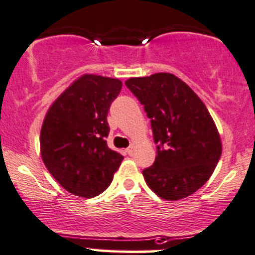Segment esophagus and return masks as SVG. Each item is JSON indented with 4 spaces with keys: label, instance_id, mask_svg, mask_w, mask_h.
Returning a JSON list of instances; mask_svg holds the SVG:
<instances>
[{
    "label": "esophagus",
    "instance_id": "34e87169",
    "mask_svg": "<svg viewBox=\"0 0 255 255\" xmlns=\"http://www.w3.org/2000/svg\"><path fill=\"white\" fill-rule=\"evenodd\" d=\"M133 150H135V145H130V146H128V147L127 148V153H128V155H132Z\"/></svg>",
    "mask_w": 255,
    "mask_h": 255
}]
</instances>
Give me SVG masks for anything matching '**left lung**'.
Here are the masks:
<instances>
[{
	"label": "left lung",
	"instance_id": "1",
	"mask_svg": "<svg viewBox=\"0 0 255 255\" xmlns=\"http://www.w3.org/2000/svg\"><path fill=\"white\" fill-rule=\"evenodd\" d=\"M143 105L157 143L152 166L142 171L148 187L167 201L188 197L212 176L222 142L210 112L185 82L170 73L125 82Z\"/></svg>",
	"mask_w": 255,
	"mask_h": 255
}]
</instances>
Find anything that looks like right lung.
<instances>
[{
    "label": "right lung",
    "mask_w": 255,
    "mask_h": 255,
    "mask_svg": "<svg viewBox=\"0 0 255 255\" xmlns=\"http://www.w3.org/2000/svg\"><path fill=\"white\" fill-rule=\"evenodd\" d=\"M117 78L84 74L72 83L45 114L41 155L45 167L69 193L92 198L112 183L123 155L108 147V112L122 90Z\"/></svg>",
    "instance_id": "1"
}]
</instances>
